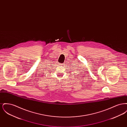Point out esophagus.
I'll return each instance as SVG.
<instances>
[{
    "label": "esophagus",
    "mask_w": 127,
    "mask_h": 127,
    "mask_svg": "<svg viewBox=\"0 0 127 127\" xmlns=\"http://www.w3.org/2000/svg\"><path fill=\"white\" fill-rule=\"evenodd\" d=\"M63 65V64H61V65Z\"/></svg>",
    "instance_id": "obj_1"
}]
</instances>
